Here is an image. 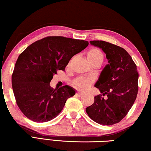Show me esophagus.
<instances>
[{
    "instance_id": "obj_1",
    "label": "esophagus",
    "mask_w": 151,
    "mask_h": 151,
    "mask_svg": "<svg viewBox=\"0 0 151 151\" xmlns=\"http://www.w3.org/2000/svg\"><path fill=\"white\" fill-rule=\"evenodd\" d=\"M76 95L78 97H82V96L84 95V94L82 93H79V92H78V93H77L76 94Z\"/></svg>"
}]
</instances>
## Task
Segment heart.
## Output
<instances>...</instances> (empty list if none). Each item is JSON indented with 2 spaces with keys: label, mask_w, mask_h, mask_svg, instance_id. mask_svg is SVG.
Returning <instances> with one entry per match:
<instances>
[{
  "label": "heart",
  "mask_w": 151,
  "mask_h": 151,
  "mask_svg": "<svg viewBox=\"0 0 151 151\" xmlns=\"http://www.w3.org/2000/svg\"><path fill=\"white\" fill-rule=\"evenodd\" d=\"M87 58L91 64L99 63L102 64L104 60V55L102 51L97 48H91L87 52ZM94 80L91 78L78 77L73 82V85L78 90L85 91L90 88Z\"/></svg>",
  "instance_id": "b5f03b06"
}]
</instances>
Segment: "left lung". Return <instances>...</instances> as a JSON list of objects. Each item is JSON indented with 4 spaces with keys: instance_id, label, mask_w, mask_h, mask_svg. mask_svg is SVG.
Segmentation results:
<instances>
[{
    "instance_id": "8db88e82",
    "label": "left lung",
    "mask_w": 151,
    "mask_h": 151,
    "mask_svg": "<svg viewBox=\"0 0 151 151\" xmlns=\"http://www.w3.org/2000/svg\"><path fill=\"white\" fill-rule=\"evenodd\" d=\"M106 54L108 65L102 70L94 86L102 95L86 109L88 116L97 123L112 125L119 122L133 105L139 90V73L132 57L124 48L103 40H91Z\"/></svg>"
}]
</instances>
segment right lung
Listing matches in <instances>:
<instances>
[{"instance_id": "right-lung-1", "label": "right lung", "mask_w": 151, "mask_h": 151, "mask_svg": "<svg viewBox=\"0 0 151 151\" xmlns=\"http://www.w3.org/2000/svg\"><path fill=\"white\" fill-rule=\"evenodd\" d=\"M88 45L87 40L47 37L29 45L14 66L12 86L18 106L28 119L44 122L62 111L66 100L75 94L72 87H50L57 70L65 69L74 55Z\"/></svg>"}]
</instances>
